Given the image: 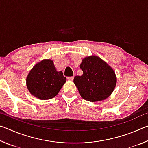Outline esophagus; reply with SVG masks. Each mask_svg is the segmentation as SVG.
<instances>
[{
	"mask_svg": "<svg viewBox=\"0 0 148 148\" xmlns=\"http://www.w3.org/2000/svg\"><path fill=\"white\" fill-rule=\"evenodd\" d=\"M67 79L69 80H72L74 79V76H69V77H67Z\"/></svg>",
	"mask_w": 148,
	"mask_h": 148,
	"instance_id": "34e87169",
	"label": "esophagus"
}]
</instances>
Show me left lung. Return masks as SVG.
<instances>
[{
    "label": "left lung",
    "mask_w": 148,
    "mask_h": 148,
    "mask_svg": "<svg viewBox=\"0 0 148 148\" xmlns=\"http://www.w3.org/2000/svg\"><path fill=\"white\" fill-rule=\"evenodd\" d=\"M82 76H76L74 83L84 99L91 102L108 98L116 87V76L108 64L97 56L87 57L80 64Z\"/></svg>",
    "instance_id": "left-lung-1"
}]
</instances>
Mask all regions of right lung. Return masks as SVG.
Segmentation results:
<instances>
[{
	"mask_svg": "<svg viewBox=\"0 0 148 148\" xmlns=\"http://www.w3.org/2000/svg\"><path fill=\"white\" fill-rule=\"evenodd\" d=\"M61 71L57 72L52 61L43 60L36 64L27 77V86L34 97L41 100L53 98L66 82Z\"/></svg>",
	"mask_w": 148,
	"mask_h": 148,
	"instance_id": "obj_1",
	"label": "right lung"
}]
</instances>
